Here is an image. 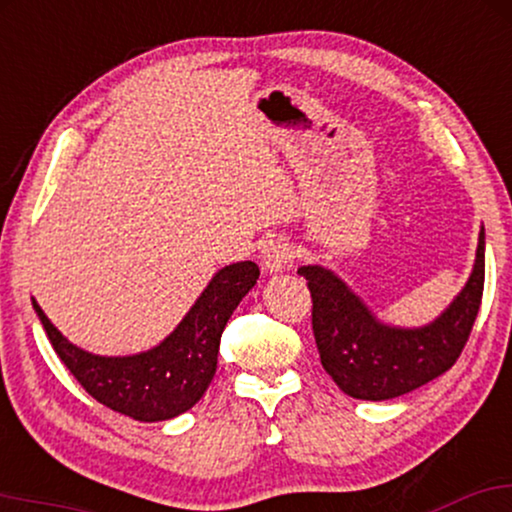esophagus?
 Masks as SVG:
<instances>
[{
	"mask_svg": "<svg viewBox=\"0 0 512 512\" xmlns=\"http://www.w3.org/2000/svg\"><path fill=\"white\" fill-rule=\"evenodd\" d=\"M291 258H294V249H291V244L287 240H282V237H270V240L263 242L261 261L263 268L268 272L284 270L291 263Z\"/></svg>",
	"mask_w": 512,
	"mask_h": 512,
	"instance_id": "obj_1",
	"label": "esophagus"
}]
</instances>
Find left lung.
Here are the masks:
<instances>
[{
	"instance_id": "left-lung-1",
	"label": "left lung",
	"mask_w": 512,
	"mask_h": 512,
	"mask_svg": "<svg viewBox=\"0 0 512 512\" xmlns=\"http://www.w3.org/2000/svg\"><path fill=\"white\" fill-rule=\"evenodd\" d=\"M313 298V334L322 367L345 395L393 400L454 367L473 331L484 291V232L473 275L433 324L395 329L376 322L360 298L320 265H303Z\"/></svg>"
}]
</instances>
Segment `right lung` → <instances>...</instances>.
<instances>
[{"label": "right lung", "instance_id": "1", "mask_svg": "<svg viewBox=\"0 0 512 512\" xmlns=\"http://www.w3.org/2000/svg\"><path fill=\"white\" fill-rule=\"evenodd\" d=\"M258 275L261 270L251 261L225 265L167 341L131 357H101L79 350L65 341L37 301L32 305L56 355L86 393L112 411L152 423L183 414L202 400L216 374L225 324Z\"/></svg>", "mask_w": 512, "mask_h": 512}]
</instances>
